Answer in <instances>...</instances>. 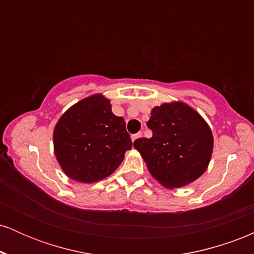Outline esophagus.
Here are the masks:
<instances>
[{"instance_id":"obj_1","label":"esophagus","mask_w":254,"mask_h":254,"mask_svg":"<svg viewBox=\"0 0 254 254\" xmlns=\"http://www.w3.org/2000/svg\"><path fill=\"white\" fill-rule=\"evenodd\" d=\"M139 137H142V133L141 132H138V133H136V135L131 136V139H132V142H135L137 138H139Z\"/></svg>"}]
</instances>
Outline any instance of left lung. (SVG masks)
Here are the masks:
<instances>
[{"mask_svg": "<svg viewBox=\"0 0 254 254\" xmlns=\"http://www.w3.org/2000/svg\"><path fill=\"white\" fill-rule=\"evenodd\" d=\"M147 127L153 136L136 139L133 147L162 186L183 188L206 171L214 137L197 111L182 101L165 103L151 110Z\"/></svg>", "mask_w": 254, "mask_h": 254, "instance_id": "8db88e82", "label": "left lung"}]
</instances>
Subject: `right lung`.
<instances>
[{"label":"right lung","instance_id":"obj_1","mask_svg":"<svg viewBox=\"0 0 254 254\" xmlns=\"http://www.w3.org/2000/svg\"><path fill=\"white\" fill-rule=\"evenodd\" d=\"M111 107L103 94L90 95L66 110L55 127V155L75 182L90 184L111 176L132 147L124 119Z\"/></svg>","mask_w":254,"mask_h":254}]
</instances>
